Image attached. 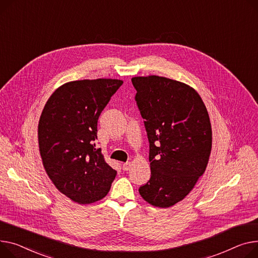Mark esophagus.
<instances>
[{
  "label": "esophagus",
  "instance_id": "34e87169",
  "mask_svg": "<svg viewBox=\"0 0 258 258\" xmlns=\"http://www.w3.org/2000/svg\"><path fill=\"white\" fill-rule=\"evenodd\" d=\"M130 168H131V163H130V162H126V163H124V164L122 165V170H123V171H127Z\"/></svg>",
  "mask_w": 258,
  "mask_h": 258
}]
</instances>
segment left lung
Segmentation results:
<instances>
[{"label": "left lung", "mask_w": 258, "mask_h": 258, "mask_svg": "<svg viewBox=\"0 0 258 258\" xmlns=\"http://www.w3.org/2000/svg\"><path fill=\"white\" fill-rule=\"evenodd\" d=\"M135 100L144 119L151 175L139 187L148 203L170 208L191 192L212 150V126L199 94L183 83L136 77Z\"/></svg>", "instance_id": "1"}]
</instances>
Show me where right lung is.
<instances>
[{"instance_id": "add662e5", "label": "right lung", "mask_w": 258, "mask_h": 258, "mask_svg": "<svg viewBox=\"0 0 258 258\" xmlns=\"http://www.w3.org/2000/svg\"><path fill=\"white\" fill-rule=\"evenodd\" d=\"M112 79L66 83L50 95L38 124L44 169L58 190L81 204L104 198L117 171L95 145L97 120L122 85Z\"/></svg>"}]
</instances>
